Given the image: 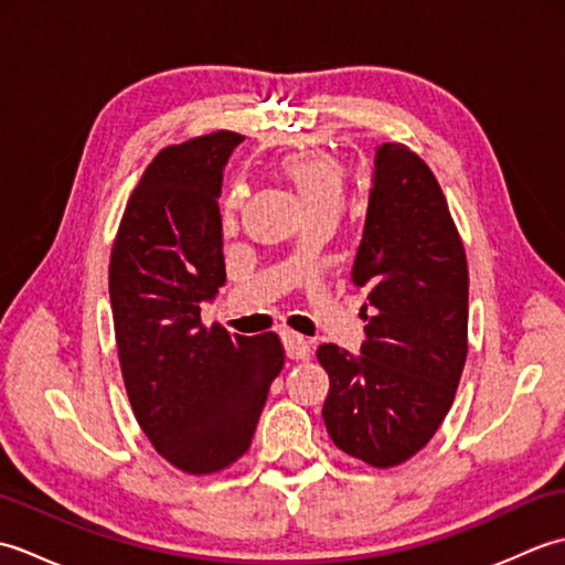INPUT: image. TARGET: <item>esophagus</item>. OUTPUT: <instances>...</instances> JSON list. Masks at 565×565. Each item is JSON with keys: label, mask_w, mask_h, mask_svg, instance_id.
I'll return each instance as SVG.
<instances>
[{"label": "esophagus", "mask_w": 565, "mask_h": 565, "mask_svg": "<svg viewBox=\"0 0 565 565\" xmlns=\"http://www.w3.org/2000/svg\"><path fill=\"white\" fill-rule=\"evenodd\" d=\"M281 344H284V352L289 359H306L310 354V344L301 338V334L296 332H281Z\"/></svg>", "instance_id": "34e87169"}]
</instances>
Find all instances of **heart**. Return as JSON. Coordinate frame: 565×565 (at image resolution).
<instances>
[{
  "label": "heart",
  "mask_w": 565,
  "mask_h": 565,
  "mask_svg": "<svg viewBox=\"0 0 565 565\" xmlns=\"http://www.w3.org/2000/svg\"><path fill=\"white\" fill-rule=\"evenodd\" d=\"M281 174L286 177L296 191L298 201L303 203L306 213H320L332 211L340 213L344 203V189H347V174L344 167L330 158L326 152H301L289 154L281 160ZM243 199V189H233V194L225 201L223 221L225 225H233L235 213Z\"/></svg>",
  "instance_id": "1"
}]
</instances>
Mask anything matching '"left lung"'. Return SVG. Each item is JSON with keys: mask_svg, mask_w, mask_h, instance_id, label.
Instances as JSON below:
<instances>
[{"mask_svg": "<svg viewBox=\"0 0 565 565\" xmlns=\"http://www.w3.org/2000/svg\"><path fill=\"white\" fill-rule=\"evenodd\" d=\"M352 284L366 291V340L359 354L318 350L330 376L322 419L354 459L398 466L447 417L468 352L461 237L435 174L401 142L376 148Z\"/></svg>", "mask_w": 565, "mask_h": 565, "instance_id": "left-lung-1", "label": "left lung"}]
</instances>
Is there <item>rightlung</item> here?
Masks as SVG:
<instances>
[{
  "mask_svg": "<svg viewBox=\"0 0 565 565\" xmlns=\"http://www.w3.org/2000/svg\"><path fill=\"white\" fill-rule=\"evenodd\" d=\"M243 136L164 148L128 199L109 264L124 383L138 425L167 461L213 473L249 449L284 366L274 332L239 338L201 326L225 284L221 186Z\"/></svg>",
  "mask_w": 565,
  "mask_h": 565,
  "instance_id": "right-lung-1",
  "label": "right lung"
}]
</instances>
